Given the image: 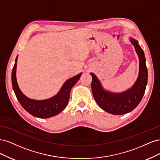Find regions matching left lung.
<instances>
[{
  "mask_svg": "<svg viewBox=\"0 0 160 160\" xmlns=\"http://www.w3.org/2000/svg\"><path fill=\"white\" fill-rule=\"evenodd\" d=\"M130 41L134 46L139 61L138 77L132 88L119 93L105 91L96 75L91 73L93 98L101 109L111 114L123 115L133 111L140 103L146 91L148 69L144 52L136 40L130 38Z\"/></svg>",
  "mask_w": 160,
  "mask_h": 160,
  "instance_id": "8db88e82",
  "label": "left lung"
}]
</instances>
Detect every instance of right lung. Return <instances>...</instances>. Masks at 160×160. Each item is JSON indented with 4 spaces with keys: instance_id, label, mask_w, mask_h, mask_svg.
<instances>
[{
    "instance_id": "obj_1",
    "label": "right lung",
    "mask_w": 160,
    "mask_h": 160,
    "mask_svg": "<svg viewBox=\"0 0 160 160\" xmlns=\"http://www.w3.org/2000/svg\"><path fill=\"white\" fill-rule=\"evenodd\" d=\"M17 57L12 71V85L18 102L28 113L38 118H49L61 113L68 103L70 91L82 73L67 80L55 96L45 100H33L24 95L17 84L16 77Z\"/></svg>"
}]
</instances>
